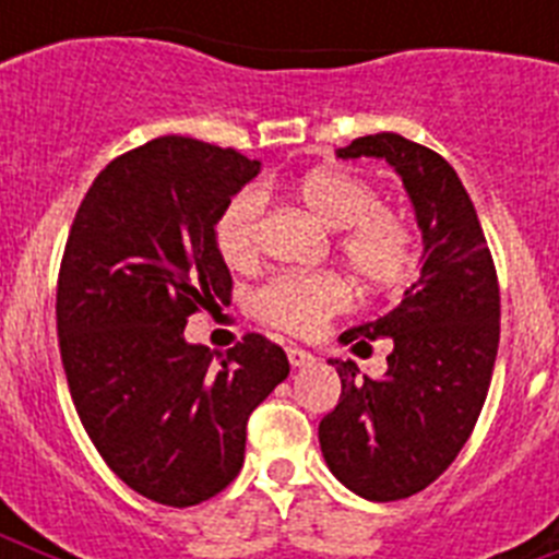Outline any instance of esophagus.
Returning <instances> with one entry per match:
<instances>
[{
    "label": "esophagus",
    "instance_id": "34e87169",
    "mask_svg": "<svg viewBox=\"0 0 559 559\" xmlns=\"http://www.w3.org/2000/svg\"><path fill=\"white\" fill-rule=\"evenodd\" d=\"M285 353H288V360H290V367H310V364H313V355L308 353V349H302V347H294V344H290L288 349H285Z\"/></svg>",
    "mask_w": 559,
    "mask_h": 559
}]
</instances>
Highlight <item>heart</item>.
I'll list each match as a JSON object with an SVG mask.
<instances>
[{
  "label": "heart",
  "mask_w": 559,
  "mask_h": 559,
  "mask_svg": "<svg viewBox=\"0 0 559 559\" xmlns=\"http://www.w3.org/2000/svg\"><path fill=\"white\" fill-rule=\"evenodd\" d=\"M299 199L330 229H341L338 251L349 269L372 288L403 283L417 265V231L400 212L380 206L369 181L347 170H313L302 176ZM265 199L254 187L231 195L215 221V246L231 269H251L263 249ZM353 290L338 274H276L251 296L265 324L294 335H313L347 310Z\"/></svg>",
  "instance_id": "obj_1"
}]
</instances>
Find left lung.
Returning <instances> with one entry per match:
<instances>
[{
    "instance_id": "left-lung-1",
    "label": "left lung",
    "mask_w": 559,
    "mask_h": 559,
    "mask_svg": "<svg viewBox=\"0 0 559 559\" xmlns=\"http://www.w3.org/2000/svg\"><path fill=\"white\" fill-rule=\"evenodd\" d=\"M335 156L386 159L423 231V269L403 302L341 333V344L355 347L392 338L386 374L358 378L355 360L330 358L341 397L319 423L324 462L344 487L369 501H400L437 481L476 428L501 333L498 276L476 206L439 153L383 131Z\"/></svg>"
}]
</instances>
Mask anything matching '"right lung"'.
Wrapping results in <instances>:
<instances>
[{
  "mask_svg": "<svg viewBox=\"0 0 559 559\" xmlns=\"http://www.w3.org/2000/svg\"><path fill=\"white\" fill-rule=\"evenodd\" d=\"M260 162L159 136L100 170L69 229L56 319L78 417L103 462L140 496L195 507L240 473L246 423L290 367L243 335L221 360L187 344V319L229 302L215 221Z\"/></svg>",
  "mask_w": 559,
  "mask_h": 559,
  "instance_id": "1",
  "label": "right lung"
}]
</instances>
